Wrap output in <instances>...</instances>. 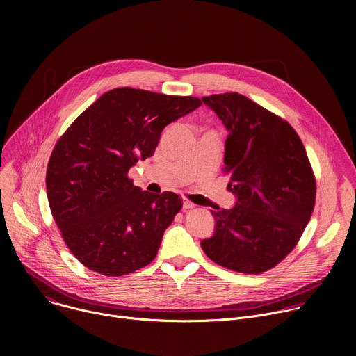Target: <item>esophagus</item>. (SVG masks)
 <instances>
[{"label": "esophagus", "instance_id": "obj_1", "mask_svg": "<svg viewBox=\"0 0 356 356\" xmlns=\"http://www.w3.org/2000/svg\"><path fill=\"white\" fill-rule=\"evenodd\" d=\"M195 204H193L191 201H188V200H183V209L184 210H187V209H193Z\"/></svg>", "mask_w": 356, "mask_h": 356}]
</instances>
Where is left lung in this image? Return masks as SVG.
I'll return each mask as SVG.
<instances>
[{"label": "left lung", "instance_id": "obj_1", "mask_svg": "<svg viewBox=\"0 0 356 356\" xmlns=\"http://www.w3.org/2000/svg\"><path fill=\"white\" fill-rule=\"evenodd\" d=\"M201 99L228 131L222 172L236 201L213 211L214 234L200 245L217 265L258 275L287 255L310 221L316 181L306 149L286 121L245 95Z\"/></svg>", "mask_w": 356, "mask_h": 356}]
</instances>
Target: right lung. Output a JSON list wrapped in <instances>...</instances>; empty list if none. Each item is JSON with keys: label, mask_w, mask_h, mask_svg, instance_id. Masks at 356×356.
Here are the masks:
<instances>
[{"label": "right lung", "mask_w": 356, "mask_h": 356, "mask_svg": "<svg viewBox=\"0 0 356 356\" xmlns=\"http://www.w3.org/2000/svg\"><path fill=\"white\" fill-rule=\"evenodd\" d=\"M200 106L194 97L114 88L59 139L46 172L47 200L66 245L86 268L122 276L155 259L181 200L172 191H143L128 172L154 155L165 127Z\"/></svg>", "instance_id": "1"}]
</instances>
